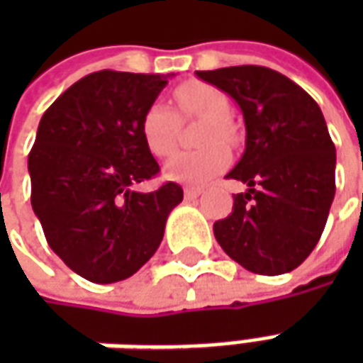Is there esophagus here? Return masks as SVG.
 Listing matches in <instances>:
<instances>
[{"label": "esophagus", "instance_id": "esophagus-1", "mask_svg": "<svg viewBox=\"0 0 363 363\" xmlns=\"http://www.w3.org/2000/svg\"><path fill=\"white\" fill-rule=\"evenodd\" d=\"M202 194V189H194V186H186L184 189V198L186 200H194V198H198Z\"/></svg>", "mask_w": 363, "mask_h": 363}]
</instances>
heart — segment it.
Here are the masks:
<instances>
[{"label": "heart", "mask_w": 363, "mask_h": 363, "mask_svg": "<svg viewBox=\"0 0 363 363\" xmlns=\"http://www.w3.org/2000/svg\"><path fill=\"white\" fill-rule=\"evenodd\" d=\"M174 99L181 108V116H198L204 118V126L200 130L198 142L204 147L196 151H182L169 159L165 165V174L179 182L210 181L221 173L231 161V151L225 143L235 140V128L229 120L231 103L228 95L210 83L189 82L174 91ZM181 120L173 108L163 103H153L143 112L142 138L147 150L155 157L163 159L171 155L179 140ZM224 143L221 144L220 142Z\"/></svg>", "instance_id": "1"}]
</instances>
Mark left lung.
Returning a JSON list of instances; mask_svg holds the SVG:
<instances>
[{
  "label": "left lung",
  "mask_w": 363,
  "mask_h": 363,
  "mask_svg": "<svg viewBox=\"0 0 363 363\" xmlns=\"http://www.w3.org/2000/svg\"><path fill=\"white\" fill-rule=\"evenodd\" d=\"M196 75L239 104L247 130L243 157L228 179L249 189L233 196V210L213 223V235L251 272H291L319 243L336 190V150L319 104L270 67Z\"/></svg>",
  "instance_id": "obj_1"
}]
</instances>
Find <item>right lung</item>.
<instances>
[{
	"label": "right lung",
	"mask_w": 363,
	"mask_h": 363,
	"mask_svg": "<svg viewBox=\"0 0 363 363\" xmlns=\"http://www.w3.org/2000/svg\"><path fill=\"white\" fill-rule=\"evenodd\" d=\"M171 75L95 72L40 118L28 153L30 204L52 251L85 280L112 284L138 272L182 202L177 182L135 190L159 173L140 126Z\"/></svg>",
	"instance_id": "add662e5"
}]
</instances>
